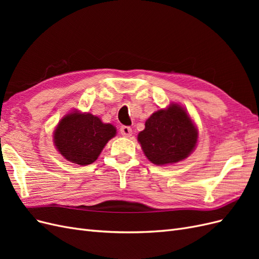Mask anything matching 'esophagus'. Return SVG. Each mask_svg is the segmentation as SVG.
I'll return each instance as SVG.
<instances>
[{
    "label": "esophagus",
    "instance_id": "1",
    "mask_svg": "<svg viewBox=\"0 0 259 259\" xmlns=\"http://www.w3.org/2000/svg\"><path fill=\"white\" fill-rule=\"evenodd\" d=\"M120 133L125 137H130L132 135V128L130 126H121Z\"/></svg>",
    "mask_w": 259,
    "mask_h": 259
}]
</instances>
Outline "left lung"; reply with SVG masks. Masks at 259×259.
Returning a JSON list of instances; mask_svg holds the SVG:
<instances>
[{
    "label": "left lung",
    "mask_w": 259,
    "mask_h": 259,
    "mask_svg": "<svg viewBox=\"0 0 259 259\" xmlns=\"http://www.w3.org/2000/svg\"><path fill=\"white\" fill-rule=\"evenodd\" d=\"M138 142L149 161L164 165L182 161L193 151L198 130L183 107L171 104L151 114Z\"/></svg>",
    "instance_id": "obj_1"
}]
</instances>
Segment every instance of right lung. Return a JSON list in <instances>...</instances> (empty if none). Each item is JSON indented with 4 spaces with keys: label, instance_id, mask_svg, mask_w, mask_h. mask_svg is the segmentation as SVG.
Listing matches in <instances>:
<instances>
[{
    "label": "right lung",
    "instance_id": "right-lung-1",
    "mask_svg": "<svg viewBox=\"0 0 259 259\" xmlns=\"http://www.w3.org/2000/svg\"><path fill=\"white\" fill-rule=\"evenodd\" d=\"M116 130L91 113L73 111L65 115L54 132V143L59 153L70 162L89 165L95 162Z\"/></svg>",
    "mask_w": 259,
    "mask_h": 259
}]
</instances>
